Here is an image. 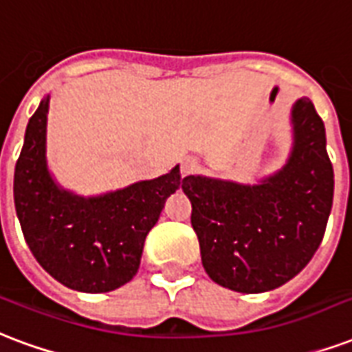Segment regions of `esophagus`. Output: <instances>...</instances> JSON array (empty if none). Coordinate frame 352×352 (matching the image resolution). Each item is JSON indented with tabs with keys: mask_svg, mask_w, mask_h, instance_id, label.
I'll use <instances>...</instances> for the list:
<instances>
[{
	"mask_svg": "<svg viewBox=\"0 0 352 352\" xmlns=\"http://www.w3.org/2000/svg\"><path fill=\"white\" fill-rule=\"evenodd\" d=\"M197 169H199V162H197L196 158H186V160H183V164H181V175L188 177L192 175V173H196Z\"/></svg>",
	"mask_w": 352,
	"mask_h": 352,
	"instance_id": "1",
	"label": "esophagus"
}]
</instances>
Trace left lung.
I'll list each match as a JSON object with an SVG mask.
<instances>
[{"label": "left lung", "mask_w": 352, "mask_h": 352, "mask_svg": "<svg viewBox=\"0 0 352 352\" xmlns=\"http://www.w3.org/2000/svg\"><path fill=\"white\" fill-rule=\"evenodd\" d=\"M295 147L282 171L256 186L188 175L201 263L210 280L263 293L295 278L319 248L334 197L324 124L309 98L293 106Z\"/></svg>", "instance_id": "obj_1"}]
</instances>
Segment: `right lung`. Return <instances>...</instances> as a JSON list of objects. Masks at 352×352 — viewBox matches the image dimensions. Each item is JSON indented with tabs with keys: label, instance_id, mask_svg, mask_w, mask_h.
<instances>
[{
	"label": "right lung",
	"instance_id": "obj_1",
	"mask_svg": "<svg viewBox=\"0 0 352 352\" xmlns=\"http://www.w3.org/2000/svg\"><path fill=\"white\" fill-rule=\"evenodd\" d=\"M48 98L31 116L14 168V207L38 265L82 293H108L136 276L143 242L183 179L179 166L100 197L59 190L46 168Z\"/></svg>",
	"mask_w": 352,
	"mask_h": 352
}]
</instances>
